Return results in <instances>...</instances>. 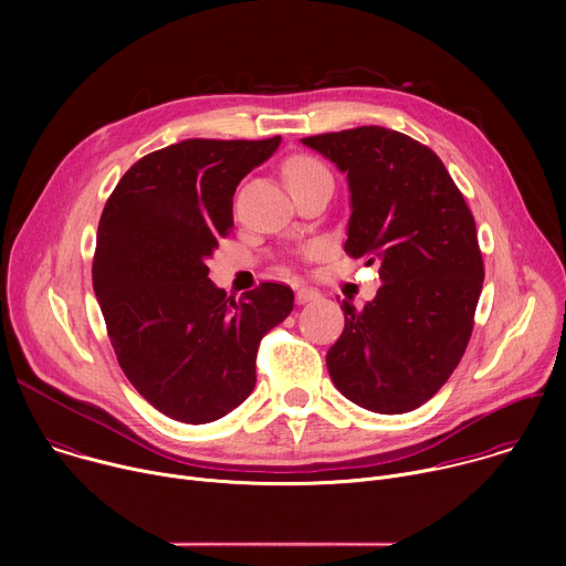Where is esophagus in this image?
Segmentation results:
<instances>
[{
	"instance_id": "obj_1",
	"label": "esophagus",
	"mask_w": 566,
	"mask_h": 566,
	"mask_svg": "<svg viewBox=\"0 0 566 566\" xmlns=\"http://www.w3.org/2000/svg\"><path fill=\"white\" fill-rule=\"evenodd\" d=\"M319 293L315 291V289H311V286H300V289H295V300H297V304H306V302H311V300H315Z\"/></svg>"
}]
</instances>
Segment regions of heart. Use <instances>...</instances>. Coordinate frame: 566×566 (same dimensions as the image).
Returning a JSON list of instances; mask_svg holds the SVG:
<instances>
[{
    "label": "heart",
    "mask_w": 566,
    "mask_h": 566,
    "mask_svg": "<svg viewBox=\"0 0 566 566\" xmlns=\"http://www.w3.org/2000/svg\"><path fill=\"white\" fill-rule=\"evenodd\" d=\"M319 177H332L329 168L322 164V160H317L315 156H295L291 158L286 164V179L289 184H300V181H311V179H319ZM322 253V247L319 244H311L304 249V255L308 258H315Z\"/></svg>",
    "instance_id": "heart-1"
}]
</instances>
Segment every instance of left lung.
Here are the masks:
<instances>
[{
	"instance_id": "left-lung-1",
	"label": "left lung",
	"mask_w": 566,
	"mask_h": 566,
	"mask_svg": "<svg viewBox=\"0 0 566 566\" xmlns=\"http://www.w3.org/2000/svg\"><path fill=\"white\" fill-rule=\"evenodd\" d=\"M347 175L345 253L380 262V289L356 308L327 354L334 385L356 406L402 415L430 400L457 369L483 284L474 217L441 158L378 125L302 138Z\"/></svg>"
}]
</instances>
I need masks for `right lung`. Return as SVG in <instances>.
<instances>
[{"label":"right lung","instance_id":"1","mask_svg":"<svg viewBox=\"0 0 566 566\" xmlns=\"http://www.w3.org/2000/svg\"><path fill=\"white\" fill-rule=\"evenodd\" d=\"M264 140L188 138L123 175L98 223L94 291L118 365L166 417L201 426L255 387L262 338L293 311V291L262 282L234 302L206 260L232 226V195L277 149Z\"/></svg>","mask_w":566,"mask_h":566}]
</instances>
